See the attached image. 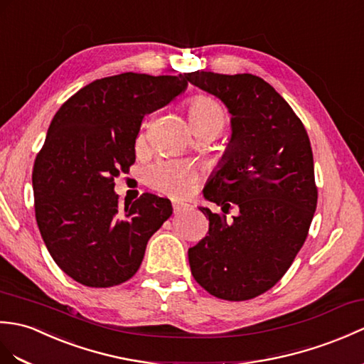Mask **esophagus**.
Segmentation results:
<instances>
[{"mask_svg":"<svg viewBox=\"0 0 364 364\" xmlns=\"http://www.w3.org/2000/svg\"><path fill=\"white\" fill-rule=\"evenodd\" d=\"M172 206H173V213H175V214H178L181 209H184V205H183V203L176 201V200H173V201H172Z\"/></svg>","mask_w":364,"mask_h":364,"instance_id":"esophagus-1","label":"esophagus"}]
</instances>
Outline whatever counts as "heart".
<instances>
[{"instance_id": "obj_1", "label": "heart", "mask_w": 364, "mask_h": 364, "mask_svg": "<svg viewBox=\"0 0 364 364\" xmlns=\"http://www.w3.org/2000/svg\"><path fill=\"white\" fill-rule=\"evenodd\" d=\"M188 114L193 133L203 130L220 133L226 122L222 105L208 96L192 97ZM146 181L156 191L171 193L173 197H186L197 181V173L184 161H159L147 168Z\"/></svg>"}]
</instances>
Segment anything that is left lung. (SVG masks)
Here are the masks:
<instances>
[{
	"label": "left lung",
	"instance_id": "left-lung-1",
	"mask_svg": "<svg viewBox=\"0 0 364 364\" xmlns=\"http://www.w3.org/2000/svg\"><path fill=\"white\" fill-rule=\"evenodd\" d=\"M231 114V139L203 191L222 214L200 210L209 231L189 248L196 281L225 301L259 296L296 257L314 218L318 191L309 134L285 99L248 73H186ZM232 205L238 215L225 220Z\"/></svg>",
	"mask_w": 364,
	"mask_h": 364
}]
</instances>
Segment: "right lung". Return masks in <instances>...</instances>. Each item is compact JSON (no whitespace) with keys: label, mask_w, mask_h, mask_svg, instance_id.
I'll list each match as a JSON object with an SVG mask.
<instances>
[{"label":"right lung","mask_w":364,"mask_h":364,"mask_svg":"<svg viewBox=\"0 0 364 364\" xmlns=\"http://www.w3.org/2000/svg\"><path fill=\"white\" fill-rule=\"evenodd\" d=\"M186 88L183 74L109 75L79 90L50 121L32 172L36 218L49 255L79 284L129 281L171 217V200L154 193L121 208L114 178L134 163L144 116Z\"/></svg>","instance_id":"right-lung-1"}]
</instances>
